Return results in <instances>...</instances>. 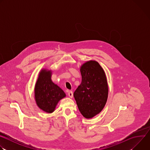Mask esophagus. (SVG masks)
Instances as JSON below:
<instances>
[{
	"instance_id": "obj_1",
	"label": "esophagus",
	"mask_w": 150,
	"mask_h": 150,
	"mask_svg": "<svg viewBox=\"0 0 150 150\" xmlns=\"http://www.w3.org/2000/svg\"><path fill=\"white\" fill-rule=\"evenodd\" d=\"M68 94L69 96V97L70 98H72L73 97V93L72 91H68Z\"/></svg>"
}]
</instances>
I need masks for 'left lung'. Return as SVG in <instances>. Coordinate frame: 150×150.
Returning a JSON list of instances; mask_svg holds the SVG:
<instances>
[{
    "instance_id": "obj_1",
    "label": "left lung",
    "mask_w": 150,
    "mask_h": 150,
    "mask_svg": "<svg viewBox=\"0 0 150 150\" xmlns=\"http://www.w3.org/2000/svg\"><path fill=\"white\" fill-rule=\"evenodd\" d=\"M82 81L74 93L82 115L91 119L100 113L108 97L109 88L105 74L95 60L84 63L80 68Z\"/></svg>"
}]
</instances>
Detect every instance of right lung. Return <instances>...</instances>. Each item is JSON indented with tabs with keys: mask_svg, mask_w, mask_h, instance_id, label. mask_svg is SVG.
<instances>
[{
	"mask_svg": "<svg viewBox=\"0 0 150 150\" xmlns=\"http://www.w3.org/2000/svg\"><path fill=\"white\" fill-rule=\"evenodd\" d=\"M52 71L42 69L39 73L34 88L36 104L44 112L51 113L55 110L58 102L66 94L51 79Z\"/></svg>",
	"mask_w": 150,
	"mask_h": 150,
	"instance_id": "right-lung-1",
	"label": "right lung"
}]
</instances>
